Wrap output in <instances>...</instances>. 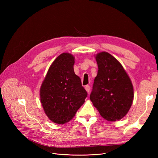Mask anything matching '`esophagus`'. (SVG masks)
<instances>
[{"mask_svg": "<svg viewBox=\"0 0 158 158\" xmlns=\"http://www.w3.org/2000/svg\"><path fill=\"white\" fill-rule=\"evenodd\" d=\"M85 91H86V92H87L88 93H89V89H90L89 85H85Z\"/></svg>", "mask_w": 158, "mask_h": 158, "instance_id": "obj_1", "label": "esophagus"}]
</instances>
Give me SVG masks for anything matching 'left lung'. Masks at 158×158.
Masks as SVG:
<instances>
[{"label":"left lung","mask_w":158,"mask_h":158,"mask_svg":"<svg viewBox=\"0 0 158 158\" xmlns=\"http://www.w3.org/2000/svg\"><path fill=\"white\" fill-rule=\"evenodd\" d=\"M98 66L90 100L101 116L109 121H116L125 117L134 99V89L122 64L109 52L95 55Z\"/></svg>","instance_id":"1"}]
</instances>
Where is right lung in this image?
<instances>
[{
	"mask_svg": "<svg viewBox=\"0 0 158 158\" xmlns=\"http://www.w3.org/2000/svg\"><path fill=\"white\" fill-rule=\"evenodd\" d=\"M74 56L63 52L52 62L40 88V100L50 120L63 125L75 116L88 94L74 70Z\"/></svg>",
	"mask_w": 158,
	"mask_h": 158,
	"instance_id": "1",
	"label": "right lung"
}]
</instances>
